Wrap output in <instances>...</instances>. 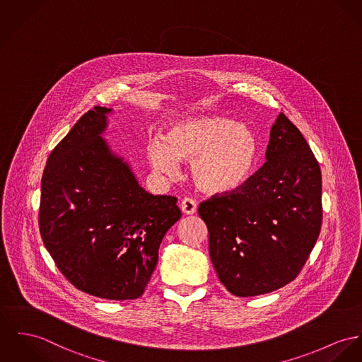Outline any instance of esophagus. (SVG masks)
<instances>
[{"instance_id":"1","label":"esophagus","mask_w":362,"mask_h":362,"mask_svg":"<svg viewBox=\"0 0 362 362\" xmlns=\"http://www.w3.org/2000/svg\"><path fill=\"white\" fill-rule=\"evenodd\" d=\"M180 209H182V212L185 214V215H193L197 212V204H195L194 199H192V198H185L183 201H182V204H180Z\"/></svg>"}]
</instances>
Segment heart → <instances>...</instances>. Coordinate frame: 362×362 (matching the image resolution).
<instances>
[{"label": "heart", "instance_id": "1", "mask_svg": "<svg viewBox=\"0 0 362 362\" xmlns=\"http://www.w3.org/2000/svg\"><path fill=\"white\" fill-rule=\"evenodd\" d=\"M259 146L253 132L224 117H201L176 122L164 136L151 140L147 158L161 173H173L177 163H192L195 186L211 195L244 189L255 172Z\"/></svg>", "mask_w": 362, "mask_h": 362}]
</instances>
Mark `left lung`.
<instances>
[{
	"instance_id": "1",
	"label": "left lung",
	"mask_w": 362,
	"mask_h": 362,
	"mask_svg": "<svg viewBox=\"0 0 362 362\" xmlns=\"http://www.w3.org/2000/svg\"><path fill=\"white\" fill-rule=\"evenodd\" d=\"M266 160L244 189L212 195L198 206L218 277L240 298L296 279L321 231V169L284 112L272 127Z\"/></svg>"
}]
</instances>
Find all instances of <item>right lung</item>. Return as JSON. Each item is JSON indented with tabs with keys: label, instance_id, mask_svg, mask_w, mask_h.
Listing matches in <instances>:
<instances>
[{
	"label": "right lung",
	"instance_id": "add662e5",
	"mask_svg": "<svg viewBox=\"0 0 362 362\" xmlns=\"http://www.w3.org/2000/svg\"><path fill=\"white\" fill-rule=\"evenodd\" d=\"M109 112H85L49 154L38 223L45 248L77 289L128 300L143 295L182 212L175 197L146 193L102 139Z\"/></svg>",
	"mask_w": 362,
	"mask_h": 362
}]
</instances>
